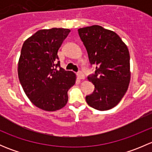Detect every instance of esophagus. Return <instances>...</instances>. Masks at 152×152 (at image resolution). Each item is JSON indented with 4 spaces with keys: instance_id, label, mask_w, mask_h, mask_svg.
<instances>
[{
    "instance_id": "34e87169",
    "label": "esophagus",
    "mask_w": 152,
    "mask_h": 152,
    "mask_svg": "<svg viewBox=\"0 0 152 152\" xmlns=\"http://www.w3.org/2000/svg\"><path fill=\"white\" fill-rule=\"evenodd\" d=\"M77 76H78V78H79V79H85V75H84V73H82V71L78 72Z\"/></svg>"
}]
</instances>
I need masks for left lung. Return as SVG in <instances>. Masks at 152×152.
Here are the masks:
<instances>
[{
  "instance_id": "left-lung-1",
  "label": "left lung",
  "mask_w": 152,
  "mask_h": 152,
  "mask_svg": "<svg viewBox=\"0 0 152 152\" xmlns=\"http://www.w3.org/2000/svg\"><path fill=\"white\" fill-rule=\"evenodd\" d=\"M79 35L88 54L95 73L87 77L95 86L86 102L96 110H108L115 107L125 95L130 81L129 50L120 37L100 26L79 28Z\"/></svg>"
}]
</instances>
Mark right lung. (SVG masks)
<instances>
[{"mask_svg":"<svg viewBox=\"0 0 152 152\" xmlns=\"http://www.w3.org/2000/svg\"><path fill=\"white\" fill-rule=\"evenodd\" d=\"M70 31L43 29L37 31L23 45L18 62V77L24 92L36 107L56 111L68 100L67 90L76 75L60 67L57 52Z\"/></svg>","mask_w":152,"mask_h":152,"instance_id":"obj_1","label":"right lung"}]
</instances>
